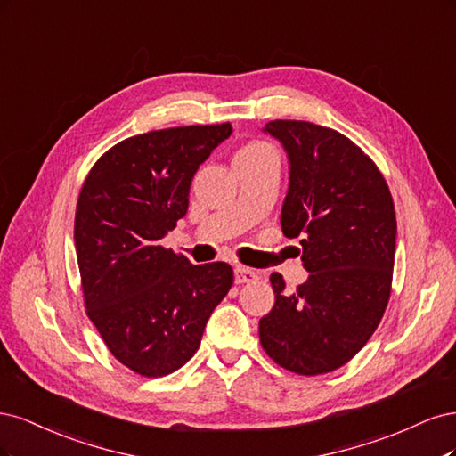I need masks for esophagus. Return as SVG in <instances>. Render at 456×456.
<instances>
[{
    "label": "esophagus",
    "mask_w": 456,
    "mask_h": 456,
    "mask_svg": "<svg viewBox=\"0 0 456 456\" xmlns=\"http://www.w3.org/2000/svg\"><path fill=\"white\" fill-rule=\"evenodd\" d=\"M257 281V273L248 269V267H242V265H237L234 267V282L237 284H246V282H254Z\"/></svg>",
    "instance_id": "1"
}]
</instances>
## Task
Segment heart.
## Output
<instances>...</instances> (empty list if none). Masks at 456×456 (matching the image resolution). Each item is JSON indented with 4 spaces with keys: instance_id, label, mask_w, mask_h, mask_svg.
I'll use <instances>...</instances> for the list:
<instances>
[{
    "instance_id": "b5f03b06",
    "label": "heart",
    "mask_w": 456,
    "mask_h": 456,
    "mask_svg": "<svg viewBox=\"0 0 456 456\" xmlns=\"http://www.w3.org/2000/svg\"><path fill=\"white\" fill-rule=\"evenodd\" d=\"M276 153L269 143L265 142H249L244 148L237 151V157H261V155H271Z\"/></svg>"
}]
</instances>
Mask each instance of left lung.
Listing matches in <instances>:
<instances>
[{
  "instance_id": "left-lung-1",
  "label": "left lung",
  "mask_w": 456,
  "mask_h": 456,
  "mask_svg": "<svg viewBox=\"0 0 456 456\" xmlns=\"http://www.w3.org/2000/svg\"><path fill=\"white\" fill-rule=\"evenodd\" d=\"M289 159L281 224L301 237L308 278L293 293L271 274L274 306L259 320L269 358L297 375L339 370L370 341L390 299L395 212L370 155L328 126L276 119L263 128Z\"/></svg>"
}]
</instances>
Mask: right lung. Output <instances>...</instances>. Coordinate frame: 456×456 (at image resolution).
<instances>
[{"label": "right lung", "instance_id": "add662e5", "mask_svg": "<svg viewBox=\"0 0 456 456\" xmlns=\"http://www.w3.org/2000/svg\"><path fill=\"white\" fill-rule=\"evenodd\" d=\"M231 132L222 123L126 138L83 182L73 239L86 316L142 377H165L193 358L232 286L229 263L193 265L160 246L187 212L195 172Z\"/></svg>", "mask_w": 456, "mask_h": 456}]
</instances>
